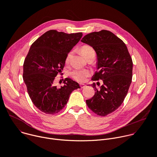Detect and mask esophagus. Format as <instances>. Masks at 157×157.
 <instances>
[{"label":"esophagus","instance_id":"obj_1","mask_svg":"<svg viewBox=\"0 0 157 157\" xmlns=\"http://www.w3.org/2000/svg\"><path fill=\"white\" fill-rule=\"evenodd\" d=\"M80 86H81V88H84V87H85L86 86V85L85 84H84V83H80Z\"/></svg>","mask_w":157,"mask_h":157}]
</instances>
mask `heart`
I'll list each match as a JSON object with an SVG mask.
<instances>
[{
	"label": "heart",
	"instance_id": "obj_1",
	"mask_svg": "<svg viewBox=\"0 0 157 157\" xmlns=\"http://www.w3.org/2000/svg\"><path fill=\"white\" fill-rule=\"evenodd\" d=\"M94 50L92 47L88 45H84L81 48V52L82 55L86 58L88 53L91 51ZM71 53H69L66 56V61L68 62L70 60L71 57ZM92 74V71L89 69H81V68H76L72 70L70 73V76L74 79L75 80L79 81V82H83L86 80V78L90 76Z\"/></svg>",
	"mask_w": 157,
	"mask_h": 157
}]
</instances>
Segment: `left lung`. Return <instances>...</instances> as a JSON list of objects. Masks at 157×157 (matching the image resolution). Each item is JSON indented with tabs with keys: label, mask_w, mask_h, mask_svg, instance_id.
<instances>
[{
	"label": "left lung",
	"mask_w": 157,
	"mask_h": 157,
	"mask_svg": "<svg viewBox=\"0 0 157 157\" xmlns=\"http://www.w3.org/2000/svg\"><path fill=\"white\" fill-rule=\"evenodd\" d=\"M81 41L96 53L98 71L92 79L103 81L99 87L95 83L91 84L95 94L86 100V104L96 114L105 116L117 109L127 94L132 82V60L124 41L110 31L89 33Z\"/></svg>",
	"instance_id": "1"
}]
</instances>
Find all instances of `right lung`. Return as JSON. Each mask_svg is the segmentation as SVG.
<instances>
[{
	"mask_svg": "<svg viewBox=\"0 0 157 157\" xmlns=\"http://www.w3.org/2000/svg\"><path fill=\"white\" fill-rule=\"evenodd\" d=\"M82 36L81 32L68 34L51 30L31 45L24 63L23 79L32 102L43 113L50 115L59 113L72 91L80 88L69 78L58 87L55 78L63 70L67 55Z\"/></svg>",
	"mask_w": 157,
	"mask_h": 157,
	"instance_id": "1",
	"label": "right lung"
}]
</instances>
